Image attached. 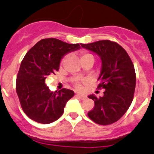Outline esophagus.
I'll return each mask as SVG.
<instances>
[{"instance_id":"esophagus-1","label":"esophagus","mask_w":154,"mask_h":154,"mask_svg":"<svg viewBox=\"0 0 154 154\" xmlns=\"http://www.w3.org/2000/svg\"><path fill=\"white\" fill-rule=\"evenodd\" d=\"M76 96H77V97H79L80 99H81V100H85V99L86 98V96L83 95V94H76Z\"/></svg>"}]
</instances>
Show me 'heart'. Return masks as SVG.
I'll return each mask as SVG.
<instances>
[{
	"instance_id": "b5f03b06",
	"label": "heart",
	"mask_w": 154,
	"mask_h": 154,
	"mask_svg": "<svg viewBox=\"0 0 154 154\" xmlns=\"http://www.w3.org/2000/svg\"><path fill=\"white\" fill-rule=\"evenodd\" d=\"M80 55H81V59H83V58H85V57H93L91 54H89V53H87V52H81ZM66 58H67V55L64 56V57H63V59H62V60H61L62 64L64 63L65 60H66ZM74 86H75V88H77V89L80 90L82 88L81 83H80V82H76L75 84H74Z\"/></svg>"
}]
</instances>
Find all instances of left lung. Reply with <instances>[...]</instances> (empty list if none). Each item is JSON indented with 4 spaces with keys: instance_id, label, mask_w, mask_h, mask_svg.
<instances>
[{
    "instance_id": "8db88e82",
    "label": "left lung",
    "mask_w": 154,
    "mask_h": 154,
    "mask_svg": "<svg viewBox=\"0 0 154 154\" xmlns=\"http://www.w3.org/2000/svg\"><path fill=\"white\" fill-rule=\"evenodd\" d=\"M80 45L98 54L102 61L97 89L105 91L103 97L88 96L94 106L88 116L97 125H111L125 114L133 101L136 80L133 63L127 51L115 42L100 40Z\"/></svg>"
}]
</instances>
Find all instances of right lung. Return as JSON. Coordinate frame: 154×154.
Returning <instances> with one entry per match:
<instances>
[{"label":"right lung","instance_id":"1","mask_svg":"<svg viewBox=\"0 0 154 154\" xmlns=\"http://www.w3.org/2000/svg\"><path fill=\"white\" fill-rule=\"evenodd\" d=\"M80 48L54 38H43L29 50L21 61L16 79V92L23 111L38 123L50 124L60 119L72 90L51 91L45 84L48 75L59 71L60 60Z\"/></svg>","mask_w":154,"mask_h":154}]
</instances>
